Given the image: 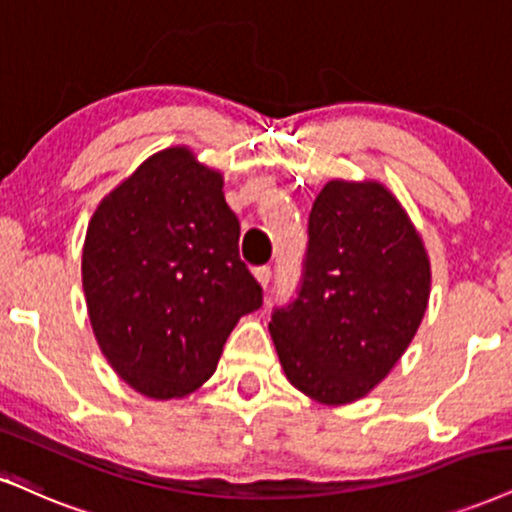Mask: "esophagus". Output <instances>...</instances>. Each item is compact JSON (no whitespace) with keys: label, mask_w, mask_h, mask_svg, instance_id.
I'll return each mask as SVG.
<instances>
[{"label":"esophagus","mask_w":512,"mask_h":512,"mask_svg":"<svg viewBox=\"0 0 512 512\" xmlns=\"http://www.w3.org/2000/svg\"><path fill=\"white\" fill-rule=\"evenodd\" d=\"M254 275H256V280L261 282V287H263V289H268V287H270V282H273V270H270L268 266L256 268V270H254Z\"/></svg>","instance_id":"obj_1"}]
</instances>
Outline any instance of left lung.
<instances>
[{"label":"left lung","mask_w":512,"mask_h":512,"mask_svg":"<svg viewBox=\"0 0 512 512\" xmlns=\"http://www.w3.org/2000/svg\"><path fill=\"white\" fill-rule=\"evenodd\" d=\"M430 299V261L380 182L332 180L313 201L299 289L270 315L287 380L339 406L380 384Z\"/></svg>","instance_id":"obj_1"}]
</instances>
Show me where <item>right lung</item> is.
I'll list each match as a JSON object with an SVG mask.
<instances>
[{
    "label": "right lung",
    "mask_w": 512,
    "mask_h": 512,
    "mask_svg": "<svg viewBox=\"0 0 512 512\" xmlns=\"http://www.w3.org/2000/svg\"><path fill=\"white\" fill-rule=\"evenodd\" d=\"M82 289L106 361L149 399L201 387L237 320L263 304L223 178L185 147L154 154L99 204Z\"/></svg>",
    "instance_id": "1"
}]
</instances>
